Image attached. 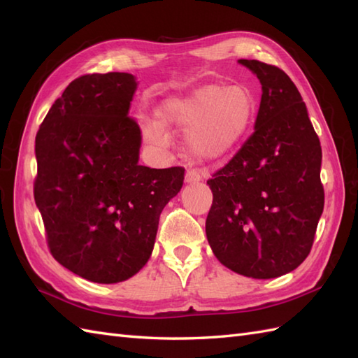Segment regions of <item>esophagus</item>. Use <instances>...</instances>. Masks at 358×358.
<instances>
[{
  "mask_svg": "<svg viewBox=\"0 0 358 358\" xmlns=\"http://www.w3.org/2000/svg\"><path fill=\"white\" fill-rule=\"evenodd\" d=\"M199 181H201L200 172H196V171H187L186 172V183L187 185H195V183H199Z\"/></svg>",
  "mask_w": 358,
  "mask_h": 358,
  "instance_id": "34e87169",
  "label": "esophagus"
}]
</instances>
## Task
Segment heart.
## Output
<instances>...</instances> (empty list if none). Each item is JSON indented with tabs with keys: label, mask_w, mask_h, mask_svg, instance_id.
I'll return each instance as SVG.
<instances>
[{
	"label": "heart",
	"mask_w": 358,
	"mask_h": 358,
	"mask_svg": "<svg viewBox=\"0 0 358 358\" xmlns=\"http://www.w3.org/2000/svg\"><path fill=\"white\" fill-rule=\"evenodd\" d=\"M257 103L245 86L212 83L191 94L166 98L155 110L162 127L185 132L183 144L189 155L203 162L229 154L246 138L254 123ZM154 141L164 143L166 136L152 129Z\"/></svg>",
	"instance_id": "obj_1"
}]
</instances>
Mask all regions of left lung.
Listing matches in <instances>:
<instances>
[{"instance_id": "8db88e82", "label": "left lung", "mask_w": 358, "mask_h": 358, "mask_svg": "<svg viewBox=\"0 0 358 358\" xmlns=\"http://www.w3.org/2000/svg\"><path fill=\"white\" fill-rule=\"evenodd\" d=\"M257 75L262 101L254 134L208 185L212 252L252 278L294 271L310 252L324 206L322 146L292 80L275 66L238 59Z\"/></svg>"}]
</instances>
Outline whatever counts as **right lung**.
I'll return each mask as SVG.
<instances>
[{"label": "right lung", "mask_w": 358, "mask_h": 358, "mask_svg": "<svg viewBox=\"0 0 358 358\" xmlns=\"http://www.w3.org/2000/svg\"><path fill=\"white\" fill-rule=\"evenodd\" d=\"M132 73L73 80L35 138L34 195L53 258L94 283L134 277L152 255L159 214L180 192L183 167L141 166L140 126L129 117Z\"/></svg>", "instance_id": "1"}]
</instances>
